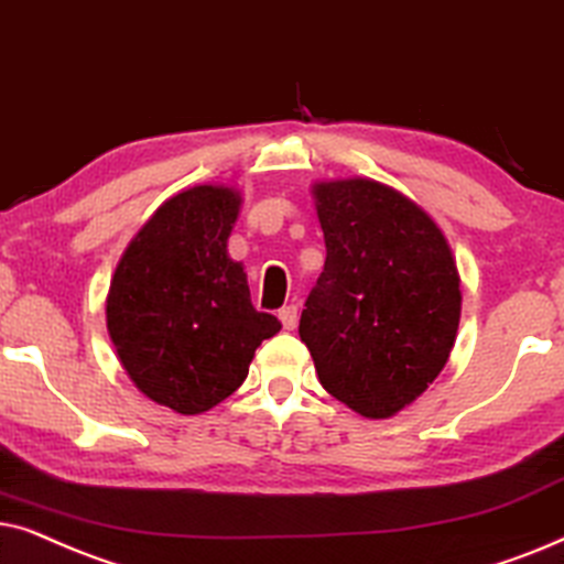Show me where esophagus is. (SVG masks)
Instances as JSON below:
<instances>
[{
    "mask_svg": "<svg viewBox=\"0 0 564 564\" xmlns=\"http://www.w3.org/2000/svg\"><path fill=\"white\" fill-rule=\"evenodd\" d=\"M278 319H281L283 329H294L296 322H299V306H296V304L283 306V310L278 312Z\"/></svg>",
    "mask_w": 564,
    "mask_h": 564,
    "instance_id": "1",
    "label": "esophagus"
}]
</instances>
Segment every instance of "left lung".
<instances>
[{
  "label": "left lung",
  "instance_id": "1",
  "mask_svg": "<svg viewBox=\"0 0 564 564\" xmlns=\"http://www.w3.org/2000/svg\"><path fill=\"white\" fill-rule=\"evenodd\" d=\"M312 198L327 260L299 335L335 400L360 417H392L452 356L462 317L456 258L433 216L379 180H317Z\"/></svg>",
  "mask_w": 564,
  "mask_h": 564
}]
</instances>
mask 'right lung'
<instances>
[{
    "instance_id": "obj_1",
    "label": "right lung",
    "mask_w": 564,
    "mask_h": 564,
    "mask_svg": "<svg viewBox=\"0 0 564 564\" xmlns=\"http://www.w3.org/2000/svg\"><path fill=\"white\" fill-rule=\"evenodd\" d=\"M242 206L235 185L204 183L164 200L137 231L105 299V322L133 387L177 415L237 392L254 350L281 329L258 312L227 245Z\"/></svg>"
}]
</instances>
